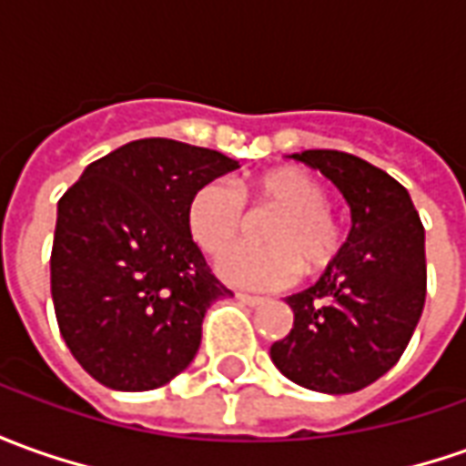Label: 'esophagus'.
Here are the masks:
<instances>
[{"label":"esophagus","instance_id":"34e87169","mask_svg":"<svg viewBox=\"0 0 466 466\" xmlns=\"http://www.w3.org/2000/svg\"><path fill=\"white\" fill-rule=\"evenodd\" d=\"M237 299L242 300V303H247V306H259V303L265 300V299H259V296H249V293H242V290L237 293Z\"/></svg>","mask_w":466,"mask_h":466}]
</instances>
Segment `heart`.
Masks as SVG:
<instances>
[{"label":"heart","instance_id":"heart-1","mask_svg":"<svg viewBox=\"0 0 466 466\" xmlns=\"http://www.w3.org/2000/svg\"><path fill=\"white\" fill-rule=\"evenodd\" d=\"M239 192L221 180H208L193 191L186 211L193 242L208 255H221L247 232V208H278L265 221L262 239L270 245H242L224 255L219 273L237 286L283 288L300 268L316 275L331 268L344 249V229L326 204V188L303 167L265 170L242 183Z\"/></svg>","mask_w":466,"mask_h":466}]
</instances>
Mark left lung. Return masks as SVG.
<instances>
[{
  "label": "left lung",
  "mask_w": 466,
  "mask_h": 466,
  "mask_svg": "<svg viewBox=\"0 0 466 466\" xmlns=\"http://www.w3.org/2000/svg\"><path fill=\"white\" fill-rule=\"evenodd\" d=\"M337 183L352 208L347 245L321 280L288 296L293 329L270 347L275 367L309 390L354 392L406 352L426 303V234L408 191L341 150L293 155Z\"/></svg>",
  "instance_id": "8db88e82"
}]
</instances>
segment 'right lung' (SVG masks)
<instances>
[{"label":"right lung","mask_w":466,"mask_h":466,"mask_svg":"<svg viewBox=\"0 0 466 466\" xmlns=\"http://www.w3.org/2000/svg\"><path fill=\"white\" fill-rule=\"evenodd\" d=\"M237 160L167 137L94 160L58 201L50 296L76 362L112 390H155L191 365L201 321L232 296L188 232L198 186Z\"/></svg>","instance_id":"1"}]
</instances>
